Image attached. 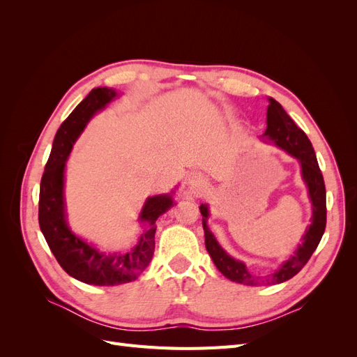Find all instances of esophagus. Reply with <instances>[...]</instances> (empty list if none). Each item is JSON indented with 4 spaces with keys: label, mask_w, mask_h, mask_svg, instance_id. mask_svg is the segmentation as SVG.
I'll list each match as a JSON object with an SVG mask.
<instances>
[{
    "label": "esophagus",
    "mask_w": 357,
    "mask_h": 357,
    "mask_svg": "<svg viewBox=\"0 0 357 357\" xmlns=\"http://www.w3.org/2000/svg\"><path fill=\"white\" fill-rule=\"evenodd\" d=\"M205 185V178L201 174H197V172H190L189 177H188V186L192 192H201L204 190Z\"/></svg>",
    "instance_id": "1"
}]
</instances>
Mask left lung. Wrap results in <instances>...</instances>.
<instances>
[{
    "label": "left lung",
    "mask_w": 357,
    "mask_h": 357,
    "mask_svg": "<svg viewBox=\"0 0 357 357\" xmlns=\"http://www.w3.org/2000/svg\"><path fill=\"white\" fill-rule=\"evenodd\" d=\"M268 101L269 105L266 110V129L261 138L265 143L273 142L277 147L284 150L287 155L299 162L301 176L308 190L312 214L311 223L307 226L305 234L302 235L301 243L298 244L294 255L286 259L271 274L259 277L248 273L244 262L232 257L223 250L207 225L210 218L208 204H201L199 211L202 214L205 248H207L208 255L211 256L214 265L231 282L245 286H274L284 283L296 275L308 262L311 255L314 253L326 228V189L317 164L314 149H312L305 132L298 128V125L284 112L282 104L277 102L271 96H269Z\"/></svg>",
    "instance_id": "1"
}]
</instances>
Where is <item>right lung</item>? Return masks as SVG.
Masks as SVG:
<instances>
[{
    "instance_id": "obj_1",
    "label": "right lung",
    "mask_w": 357,
    "mask_h": 357,
    "mask_svg": "<svg viewBox=\"0 0 357 357\" xmlns=\"http://www.w3.org/2000/svg\"><path fill=\"white\" fill-rule=\"evenodd\" d=\"M117 96L119 93L113 88H95L75 107L58 129L40 183L38 223L49 248L68 275L93 286L123 284L142 274L155 252L156 220L176 204L174 190L149 197L138 218L144 231L138 243L125 252H101L75 235L68 226L63 198L68 156L91 119Z\"/></svg>"
}]
</instances>
